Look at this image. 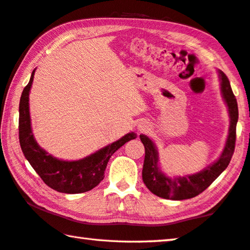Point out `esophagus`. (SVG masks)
<instances>
[{"instance_id": "obj_1", "label": "esophagus", "mask_w": 250, "mask_h": 250, "mask_svg": "<svg viewBox=\"0 0 250 250\" xmlns=\"http://www.w3.org/2000/svg\"><path fill=\"white\" fill-rule=\"evenodd\" d=\"M149 129V125L147 123H139L138 124V130L139 132H146V130Z\"/></svg>"}]
</instances>
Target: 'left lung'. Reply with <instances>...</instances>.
Here are the masks:
<instances>
[{
	"instance_id": "left-lung-1",
	"label": "left lung",
	"mask_w": 250,
	"mask_h": 250,
	"mask_svg": "<svg viewBox=\"0 0 250 250\" xmlns=\"http://www.w3.org/2000/svg\"><path fill=\"white\" fill-rule=\"evenodd\" d=\"M221 81V92L229 109V135L221 156L212 165L202 171L185 177L171 178L161 171L159 167V155L155 143L146 135H139L145 147V160L143 167V181L150 192L163 199L181 201L194 198L211 186V183L224 171L229 165L234 154L236 142V125L238 121L237 101L231 91L230 83L222 70H217Z\"/></svg>"
}]
</instances>
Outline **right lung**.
<instances>
[{
  "mask_svg": "<svg viewBox=\"0 0 250 250\" xmlns=\"http://www.w3.org/2000/svg\"><path fill=\"white\" fill-rule=\"evenodd\" d=\"M35 70L28 84L24 87L20 101L19 130L21 151L42 180L51 189L68 194L90 191L103 180L104 171L111 156L124 144L136 138L137 135L130 132L118 141L79 160H62L48 154L35 139L30 122L29 92Z\"/></svg>",
  "mask_w": 250,
  "mask_h": 250,
  "instance_id": "add662e5",
  "label": "right lung"
}]
</instances>
